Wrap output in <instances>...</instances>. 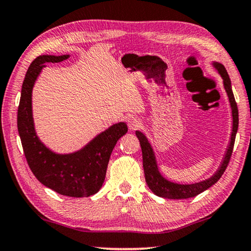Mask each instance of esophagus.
Wrapping results in <instances>:
<instances>
[{
    "label": "esophagus",
    "mask_w": 251,
    "mask_h": 251,
    "mask_svg": "<svg viewBox=\"0 0 251 251\" xmlns=\"http://www.w3.org/2000/svg\"><path fill=\"white\" fill-rule=\"evenodd\" d=\"M128 126H129V128L131 129V130H137V129L141 128V126H143V123H141V121H140L139 119H137V118H130V119L128 120Z\"/></svg>",
    "instance_id": "1"
}]
</instances>
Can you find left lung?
Returning <instances> with one entry per match:
<instances>
[{"label":"left lung","instance_id":"obj_1","mask_svg":"<svg viewBox=\"0 0 251 251\" xmlns=\"http://www.w3.org/2000/svg\"><path fill=\"white\" fill-rule=\"evenodd\" d=\"M214 68L219 71L221 77L223 79V85L225 88V92L227 94L228 100H230L231 110H232V132H231V140L230 145H228L226 152L222 161V164L216 171L215 174L209 177V179L201 181L197 183H191V184H180V183H174L171 181L166 180L164 176L159 173L157 163H156V157L152 151L151 145L148 143V139L143 132L136 131V136L139 139L141 151H143V165H144V172H145V179L150 187L151 190L154 192L156 196L163 198H169V199H187L191 197H196V196L201 194L202 191L207 190L210 188L213 184H215L217 181L220 180V177L222 176L224 171L226 170L228 162H230L232 151H233L234 146V140L235 136H237L238 131V126H239V113H238V106L235 103L233 92H232L231 87V80L228 77L226 69L224 68L223 64L219 62L213 63Z\"/></svg>","mask_w":251,"mask_h":251}]
</instances>
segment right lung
Segmentation results:
<instances>
[{"label": "right lung", "mask_w": 251, "mask_h": 251, "mask_svg": "<svg viewBox=\"0 0 251 251\" xmlns=\"http://www.w3.org/2000/svg\"><path fill=\"white\" fill-rule=\"evenodd\" d=\"M69 55H41L32 61L25 77L18 107V131L27 163L39 182L68 197H89L103 186L108 161L118 140L128 131L125 122L111 126L80 151L56 154L39 140L35 131L31 93L45 63H57Z\"/></svg>", "instance_id": "1"}]
</instances>
